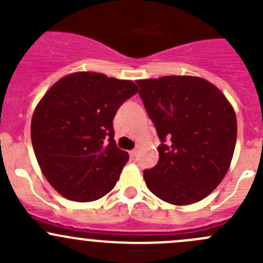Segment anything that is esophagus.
Returning <instances> with one entry per match:
<instances>
[{"label":"esophagus","mask_w":263,"mask_h":263,"mask_svg":"<svg viewBox=\"0 0 263 263\" xmlns=\"http://www.w3.org/2000/svg\"><path fill=\"white\" fill-rule=\"evenodd\" d=\"M137 151H139L137 148H134V150H131V151H129V156H131V158H135V156L137 155Z\"/></svg>","instance_id":"1"}]
</instances>
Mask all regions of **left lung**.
Here are the masks:
<instances>
[{"mask_svg":"<svg viewBox=\"0 0 263 263\" xmlns=\"http://www.w3.org/2000/svg\"><path fill=\"white\" fill-rule=\"evenodd\" d=\"M161 145L144 172L147 188L172 205L201 201L220 184L237 142V116L224 94L197 76L137 80Z\"/></svg>","mask_w":263,"mask_h":263,"instance_id":"left-lung-1","label":"left lung"}]
</instances>
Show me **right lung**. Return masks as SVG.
Listing matches in <instances>:
<instances>
[{"label":"right lung","mask_w":263,"mask_h":263,"mask_svg":"<svg viewBox=\"0 0 263 263\" xmlns=\"http://www.w3.org/2000/svg\"><path fill=\"white\" fill-rule=\"evenodd\" d=\"M139 91L134 81L81 71L60 79L43 95L31 118V144L47 181L78 202L113 190L128 161L117 147L113 118Z\"/></svg>","instance_id":"obj_1"}]
</instances>
